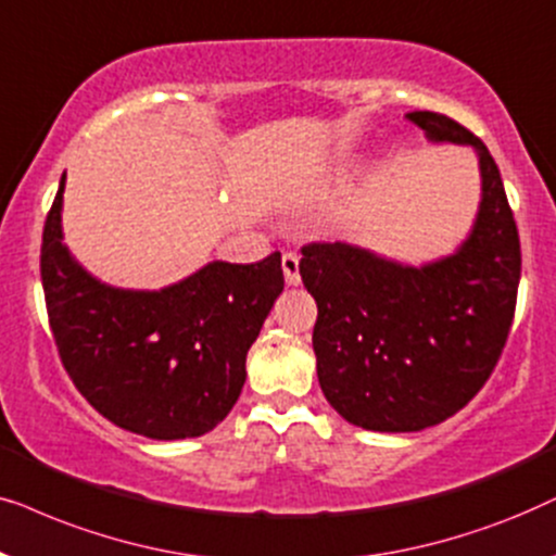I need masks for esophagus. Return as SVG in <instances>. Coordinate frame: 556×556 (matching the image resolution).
Segmentation results:
<instances>
[{
	"label": "esophagus",
	"mask_w": 556,
	"mask_h": 556,
	"mask_svg": "<svg viewBox=\"0 0 556 556\" xmlns=\"http://www.w3.org/2000/svg\"><path fill=\"white\" fill-rule=\"evenodd\" d=\"M282 271H285V279L290 287H298L300 285V256L292 254V251H287L282 256Z\"/></svg>",
	"instance_id": "1"
}]
</instances>
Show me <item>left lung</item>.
I'll use <instances>...</instances> for the list:
<instances>
[{
	"label": "left lung",
	"instance_id": "obj_1",
	"mask_svg": "<svg viewBox=\"0 0 556 556\" xmlns=\"http://www.w3.org/2000/svg\"><path fill=\"white\" fill-rule=\"evenodd\" d=\"M434 144H468L480 167L472 228L450 256L421 266L353 243H309L300 274L317 302L313 348L325 399L374 432H419L483 389L506 345L521 247L488 147L455 118L412 111Z\"/></svg>",
	"mask_w": 556,
	"mask_h": 556
}]
</instances>
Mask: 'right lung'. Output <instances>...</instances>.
Here are the masks:
<instances>
[{"instance_id":"add662e5","label":"right lung","mask_w":556,"mask_h":556,"mask_svg":"<svg viewBox=\"0 0 556 556\" xmlns=\"http://www.w3.org/2000/svg\"><path fill=\"white\" fill-rule=\"evenodd\" d=\"M63 190L42 231L40 277L58 353L96 412L150 440L201 438L247 381V353L285 290L282 254L211 262L162 290L111 287L63 243Z\"/></svg>"}]
</instances>
